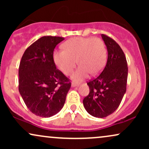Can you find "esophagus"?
<instances>
[{
  "label": "esophagus",
  "mask_w": 149,
  "mask_h": 149,
  "mask_svg": "<svg viewBox=\"0 0 149 149\" xmlns=\"http://www.w3.org/2000/svg\"><path fill=\"white\" fill-rule=\"evenodd\" d=\"M79 85V83H72V84H71V86L72 87H75V86H77V85Z\"/></svg>",
  "instance_id": "obj_1"
}]
</instances>
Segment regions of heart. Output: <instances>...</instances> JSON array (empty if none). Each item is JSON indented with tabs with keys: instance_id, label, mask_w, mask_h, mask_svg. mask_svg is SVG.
Returning a JSON list of instances; mask_svg holds the SVG:
<instances>
[{
	"instance_id": "obj_1",
	"label": "heart",
	"mask_w": 149,
	"mask_h": 149,
	"mask_svg": "<svg viewBox=\"0 0 149 149\" xmlns=\"http://www.w3.org/2000/svg\"><path fill=\"white\" fill-rule=\"evenodd\" d=\"M63 49L54 52V61L58 69L67 76L71 74L78 62L80 66L73 75L75 79L85 78L89 73L93 76L99 74L105 66L107 48L99 38H73L64 42Z\"/></svg>"
}]
</instances>
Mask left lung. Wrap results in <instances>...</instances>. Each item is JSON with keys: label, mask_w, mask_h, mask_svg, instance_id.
Masks as SVG:
<instances>
[{"label": "left lung", "mask_w": 149, "mask_h": 149, "mask_svg": "<svg viewBox=\"0 0 149 149\" xmlns=\"http://www.w3.org/2000/svg\"><path fill=\"white\" fill-rule=\"evenodd\" d=\"M108 51V59L102 72L87 83L90 93L83 100L85 109L96 118H105L119 107L126 92L128 67L125 55L118 44L102 34Z\"/></svg>", "instance_id": "1"}]
</instances>
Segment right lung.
Segmentation results:
<instances>
[{"instance_id":"obj_1","label":"right lung","mask_w":149,"mask_h":149,"mask_svg":"<svg viewBox=\"0 0 149 149\" xmlns=\"http://www.w3.org/2000/svg\"><path fill=\"white\" fill-rule=\"evenodd\" d=\"M64 40L43 36L26 49L19 67V91L27 108L35 115L48 118L64 107L71 83L56 68L53 52Z\"/></svg>"}]
</instances>
